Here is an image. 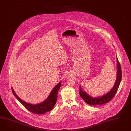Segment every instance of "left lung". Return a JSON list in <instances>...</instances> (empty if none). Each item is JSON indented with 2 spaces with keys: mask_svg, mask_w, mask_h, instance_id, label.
<instances>
[{
  "mask_svg": "<svg viewBox=\"0 0 131 131\" xmlns=\"http://www.w3.org/2000/svg\"><path fill=\"white\" fill-rule=\"evenodd\" d=\"M117 79L114 84V86L112 89L108 93L101 97L93 98L90 96L88 95L85 92L82 90L81 86H80V92L79 94L81 97L86 103L88 104L92 105H96L99 104H103L109 102L112 98L114 97L115 94L116 93L119 87V85L121 82L122 76V73L121 70V67L120 64L117 58Z\"/></svg>",
  "mask_w": 131,
  "mask_h": 131,
  "instance_id": "1",
  "label": "left lung"
}]
</instances>
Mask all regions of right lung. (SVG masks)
<instances>
[{
    "label": "right lung",
    "instance_id": "right-lung-1",
    "mask_svg": "<svg viewBox=\"0 0 131 131\" xmlns=\"http://www.w3.org/2000/svg\"><path fill=\"white\" fill-rule=\"evenodd\" d=\"M61 86V83L60 82L57 85L54 87L47 99L40 104H28L22 100L15 94L13 89L12 88V91L14 95L17 98L20 103L25 107L31 112L36 114H45L47 112L51 111L56 104L57 98V93Z\"/></svg>",
    "mask_w": 131,
    "mask_h": 131
}]
</instances>
